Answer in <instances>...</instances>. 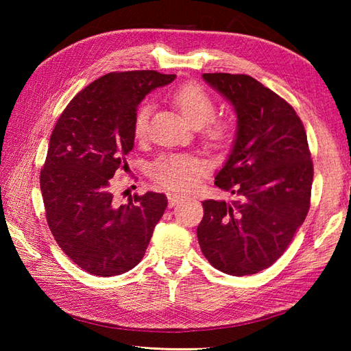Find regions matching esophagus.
Returning a JSON list of instances; mask_svg holds the SVG:
<instances>
[{"mask_svg":"<svg viewBox=\"0 0 351 351\" xmlns=\"http://www.w3.org/2000/svg\"><path fill=\"white\" fill-rule=\"evenodd\" d=\"M167 200H169V205L170 206H175L184 200V196L181 195H176V193H167Z\"/></svg>","mask_w":351,"mask_h":351,"instance_id":"obj_1","label":"esophagus"}]
</instances>
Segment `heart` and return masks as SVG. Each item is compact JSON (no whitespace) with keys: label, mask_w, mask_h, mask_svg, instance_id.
Wrapping results in <instances>:
<instances>
[{"label":"heart","mask_w":351,"mask_h":351,"mask_svg":"<svg viewBox=\"0 0 351 351\" xmlns=\"http://www.w3.org/2000/svg\"><path fill=\"white\" fill-rule=\"evenodd\" d=\"M170 99L193 125H202V136L208 143L223 147L232 141V123L223 121V119H213L215 113V102L205 88L197 84H185L176 88L171 93ZM151 111L152 107L149 102L140 104L137 108L132 123V134L137 140H143L147 136ZM205 162L193 155L164 154L151 164L149 175L164 189L185 191L196 187L200 176L205 173Z\"/></svg>","instance_id":"heart-1"}]
</instances>
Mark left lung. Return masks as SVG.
<instances>
[{
    "label": "left lung",
    "mask_w": 351,
    "mask_h": 351,
    "mask_svg": "<svg viewBox=\"0 0 351 351\" xmlns=\"http://www.w3.org/2000/svg\"><path fill=\"white\" fill-rule=\"evenodd\" d=\"M232 104L238 131L215 185L235 200H204L197 240L230 276L265 270L287 250L311 206L314 178L304 126L289 104L244 73H204Z\"/></svg>",
    "instance_id": "left-lung-1"
}]
</instances>
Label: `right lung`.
<instances>
[{
  "mask_svg": "<svg viewBox=\"0 0 351 351\" xmlns=\"http://www.w3.org/2000/svg\"><path fill=\"white\" fill-rule=\"evenodd\" d=\"M173 80L156 71L110 72L73 96L51 134L40 170L45 215L60 249L93 276L136 267L166 210L162 193L119 205L111 187L113 176L128 171L138 104Z\"/></svg>",
  "mask_w": 351,
  "mask_h": 351,
  "instance_id": "1",
  "label": "right lung"
}]
</instances>
